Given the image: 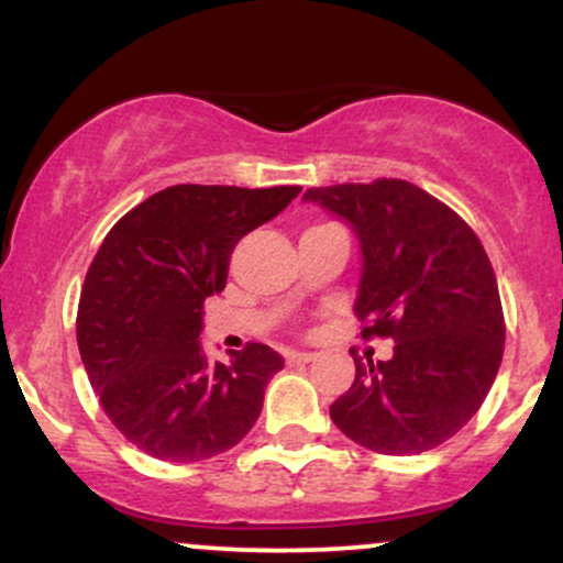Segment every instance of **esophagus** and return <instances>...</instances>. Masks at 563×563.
Instances as JSON below:
<instances>
[{
  "mask_svg": "<svg viewBox=\"0 0 563 563\" xmlns=\"http://www.w3.org/2000/svg\"><path fill=\"white\" fill-rule=\"evenodd\" d=\"M288 365H301V363H312L314 352H288L286 354Z\"/></svg>",
  "mask_w": 563,
  "mask_h": 563,
  "instance_id": "34e87169",
  "label": "esophagus"
}]
</instances>
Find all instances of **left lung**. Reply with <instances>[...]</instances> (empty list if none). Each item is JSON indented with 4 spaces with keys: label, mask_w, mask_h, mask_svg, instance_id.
I'll return each mask as SVG.
<instances>
[{
    "label": "left lung",
    "mask_w": 563,
    "mask_h": 563,
    "mask_svg": "<svg viewBox=\"0 0 563 563\" xmlns=\"http://www.w3.org/2000/svg\"><path fill=\"white\" fill-rule=\"evenodd\" d=\"M303 198L357 232L360 335L394 341L380 363L352 349L357 376L331 405L333 423L384 455L439 448L476 416L506 346L487 251L450 206L405 179L309 187Z\"/></svg>",
    "instance_id": "obj_1"
}]
</instances>
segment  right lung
Here are the masks:
<instances>
[{"label": "right lung", "instance_id": "1", "mask_svg": "<svg viewBox=\"0 0 563 563\" xmlns=\"http://www.w3.org/2000/svg\"><path fill=\"white\" fill-rule=\"evenodd\" d=\"M299 185H174L113 224L84 280L76 341L102 410L134 448L192 463L235 448L283 357L245 344L232 363L200 349L203 301L228 283L243 235L280 214Z\"/></svg>", "mask_w": 563, "mask_h": 563}]
</instances>
